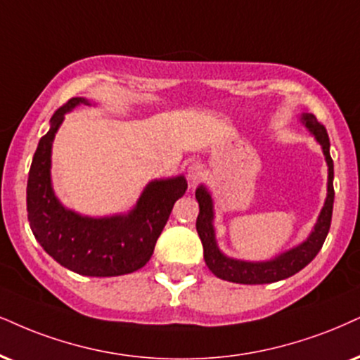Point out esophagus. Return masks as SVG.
<instances>
[{
    "label": "esophagus",
    "instance_id": "obj_1",
    "mask_svg": "<svg viewBox=\"0 0 360 360\" xmlns=\"http://www.w3.org/2000/svg\"><path fill=\"white\" fill-rule=\"evenodd\" d=\"M187 175H188V180L192 181V185H195V184H198L203 176H205V170H203V167L200 165V163H193V165L188 167Z\"/></svg>",
    "mask_w": 360,
    "mask_h": 360
}]
</instances>
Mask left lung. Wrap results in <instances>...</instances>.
<instances>
[{"instance_id":"8db88e82","label":"left lung","mask_w":360,"mask_h":360,"mask_svg":"<svg viewBox=\"0 0 360 360\" xmlns=\"http://www.w3.org/2000/svg\"><path fill=\"white\" fill-rule=\"evenodd\" d=\"M300 120L321 143L322 152L326 155L327 167H329L326 203H323L316 227L310 232L307 240L300 243V245L265 262H243L230 259V257L221 254L215 242L214 202H212L210 192L203 185H200L195 192L198 207H200L197 217V232L203 245V259H205V264L210 269V272L215 274L221 281L235 283H272L283 281V278L300 272L305 265H309L314 260V257L319 254L323 242H326V237L330 229L332 207H334V184H332V180H334V162L330 158V141L326 127L319 123L312 113L302 115Z\"/></svg>"}]
</instances>
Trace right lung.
<instances>
[{"label": "right lung", "instance_id": "obj_1", "mask_svg": "<svg viewBox=\"0 0 360 360\" xmlns=\"http://www.w3.org/2000/svg\"><path fill=\"white\" fill-rule=\"evenodd\" d=\"M90 105L70 98L50 120L31 162L26 208L31 232L48 255L68 270L88 277H117L143 267L165 227L175 202L187 190L185 176L153 180L127 215L93 219L61 205L51 187V145L65 113Z\"/></svg>", "mask_w": 360, "mask_h": 360}]
</instances>
